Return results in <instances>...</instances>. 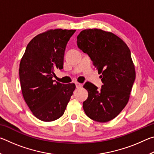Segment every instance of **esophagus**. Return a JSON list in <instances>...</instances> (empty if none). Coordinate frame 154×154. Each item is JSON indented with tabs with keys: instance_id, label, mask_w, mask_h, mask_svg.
Listing matches in <instances>:
<instances>
[{
	"instance_id": "1",
	"label": "esophagus",
	"mask_w": 154,
	"mask_h": 154,
	"mask_svg": "<svg viewBox=\"0 0 154 154\" xmlns=\"http://www.w3.org/2000/svg\"><path fill=\"white\" fill-rule=\"evenodd\" d=\"M75 85H76V88H82V84H81V83L76 82L75 83Z\"/></svg>"
}]
</instances>
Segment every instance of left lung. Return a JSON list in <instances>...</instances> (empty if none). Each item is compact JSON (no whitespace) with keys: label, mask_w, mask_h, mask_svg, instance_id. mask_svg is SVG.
Here are the masks:
<instances>
[{"label":"left lung","mask_w":154,"mask_h":154,"mask_svg":"<svg viewBox=\"0 0 154 154\" xmlns=\"http://www.w3.org/2000/svg\"><path fill=\"white\" fill-rule=\"evenodd\" d=\"M77 43L102 74L103 83L100 90L92 83H85L88 97L83 103V110L96 122L110 121L127 105L136 77L130 49L113 33L96 28L82 30Z\"/></svg>","instance_id":"left-lung-1"}]
</instances>
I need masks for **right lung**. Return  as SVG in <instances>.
Here are the masks:
<instances>
[{"label": "right lung", "instance_id": "1", "mask_svg": "<svg viewBox=\"0 0 154 154\" xmlns=\"http://www.w3.org/2000/svg\"><path fill=\"white\" fill-rule=\"evenodd\" d=\"M75 30H49L35 36L26 48L20 64L21 88L28 107L36 118L52 122L64 114L75 89L52 78L63 69L66 44Z\"/></svg>", "mask_w": 154, "mask_h": 154}]
</instances>
